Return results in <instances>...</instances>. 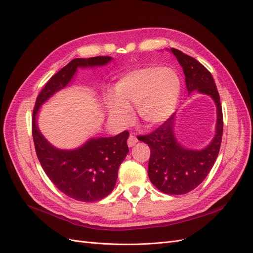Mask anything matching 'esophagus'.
<instances>
[{
	"label": "esophagus",
	"instance_id": "1",
	"mask_svg": "<svg viewBox=\"0 0 253 253\" xmlns=\"http://www.w3.org/2000/svg\"><path fill=\"white\" fill-rule=\"evenodd\" d=\"M137 142H138V139H137V137L134 135H129L128 138H127V145L128 147H133Z\"/></svg>",
	"mask_w": 253,
	"mask_h": 253
}]
</instances>
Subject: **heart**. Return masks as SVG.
<instances>
[{
  "label": "heart",
  "instance_id": "obj_1",
  "mask_svg": "<svg viewBox=\"0 0 253 253\" xmlns=\"http://www.w3.org/2000/svg\"><path fill=\"white\" fill-rule=\"evenodd\" d=\"M181 91L180 79L174 71L162 67H144L120 78L114 85L115 97L106 102L111 117L126 125L137 108L140 119L154 126L169 119L175 112Z\"/></svg>",
  "mask_w": 253,
  "mask_h": 253
}]
</instances>
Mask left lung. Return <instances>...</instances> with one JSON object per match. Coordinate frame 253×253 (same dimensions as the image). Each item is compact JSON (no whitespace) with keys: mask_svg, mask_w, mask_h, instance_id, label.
Masks as SVG:
<instances>
[{"mask_svg":"<svg viewBox=\"0 0 253 253\" xmlns=\"http://www.w3.org/2000/svg\"><path fill=\"white\" fill-rule=\"evenodd\" d=\"M181 65L189 94L197 90L210 96L216 105L215 135L203 150H190L177 142L174 135V115L149 135L138 136L151 150L148 174L151 182L159 191L171 195L186 194L200 186L209 174L217 158L223 136V111L219 95L211 73L182 51L171 48Z\"/></svg>","mask_w":253,"mask_h":253,"instance_id":"8db88e82","label":"left lung"}]
</instances>
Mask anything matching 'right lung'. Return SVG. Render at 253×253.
I'll return each instance as SVG.
<instances>
[{"label":"right lung","instance_id":"add662e5","mask_svg":"<svg viewBox=\"0 0 253 253\" xmlns=\"http://www.w3.org/2000/svg\"><path fill=\"white\" fill-rule=\"evenodd\" d=\"M111 60L112 57L109 56L72 60L45 84L37 97L33 112L32 131L38 159L53 185L76 201H100L112 192L116 185L119 167L128 153V132L125 131L114 137L90 138L75 150H59L41 134L37 115L48 98L71 82L78 67L102 66Z\"/></svg>","mask_w":253,"mask_h":253}]
</instances>
